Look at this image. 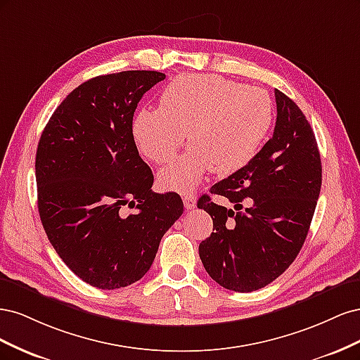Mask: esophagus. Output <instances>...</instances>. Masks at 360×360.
<instances>
[{
  "mask_svg": "<svg viewBox=\"0 0 360 360\" xmlns=\"http://www.w3.org/2000/svg\"><path fill=\"white\" fill-rule=\"evenodd\" d=\"M183 204H184V207H186L188 210H192V209H195V207H197V197H195V195H184L183 197Z\"/></svg>",
  "mask_w": 360,
  "mask_h": 360,
  "instance_id": "obj_1",
  "label": "esophagus"
}]
</instances>
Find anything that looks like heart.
Returning a JSON list of instances; mask_svg holds the SVG:
<instances>
[{
    "label": "heart",
    "mask_w": 360,
    "mask_h": 360,
    "mask_svg": "<svg viewBox=\"0 0 360 360\" xmlns=\"http://www.w3.org/2000/svg\"><path fill=\"white\" fill-rule=\"evenodd\" d=\"M274 122V102L255 85L221 76L186 73L174 78L159 97V110H139L132 122L138 150L163 165L184 138L192 144L159 172V184L186 193L209 171L228 176L255 158Z\"/></svg>",
    "instance_id": "1"
}]
</instances>
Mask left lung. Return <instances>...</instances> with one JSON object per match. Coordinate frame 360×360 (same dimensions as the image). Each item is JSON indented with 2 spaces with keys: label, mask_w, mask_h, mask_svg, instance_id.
Segmentation results:
<instances>
[{
  "label": "left lung",
  "mask_w": 360,
  "mask_h": 360,
  "mask_svg": "<svg viewBox=\"0 0 360 360\" xmlns=\"http://www.w3.org/2000/svg\"><path fill=\"white\" fill-rule=\"evenodd\" d=\"M276 126L246 167L210 188L234 207L198 200L213 219L200 243L207 274L226 290L255 291L281 276L308 236L321 189L317 141L300 108L275 90Z\"/></svg>",
  "instance_id": "obj_1"
}]
</instances>
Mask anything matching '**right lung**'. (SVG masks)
<instances>
[{
  "label": "right lung",
  "instance_id": "add662e5",
  "mask_svg": "<svg viewBox=\"0 0 360 360\" xmlns=\"http://www.w3.org/2000/svg\"><path fill=\"white\" fill-rule=\"evenodd\" d=\"M163 79L155 70L96 76L60 103L39 141L41 225L66 266L97 288L143 278L183 213L179 193L151 191L153 172L132 136L138 102Z\"/></svg>",
  "mask_w": 360,
  "mask_h": 360
}]
</instances>
